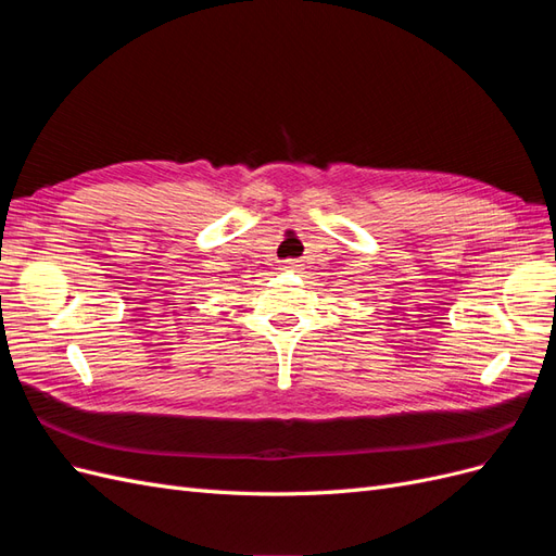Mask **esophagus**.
<instances>
[{"label": "esophagus", "mask_w": 556, "mask_h": 556, "mask_svg": "<svg viewBox=\"0 0 556 556\" xmlns=\"http://www.w3.org/2000/svg\"><path fill=\"white\" fill-rule=\"evenodd\" d=\"M301 264L296 262V260H285L282 264H280V271H294V268H299Z\"/></svg>", "instance_id": "esophagus-1"}]
</instances>
